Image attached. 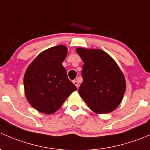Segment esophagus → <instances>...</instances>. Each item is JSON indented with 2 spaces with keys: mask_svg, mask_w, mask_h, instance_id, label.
<instances>
[{
  "mask_svg": "<svg viewBox=\"0 0 150 150\" xmlns=\"http://www.w3.org/2000/svg\"><path fill=\"white\" fill-rule=\"evenodd\" d=\"M72 83H73L75 85V86H76V87L77 88H78V86H79V84H78V82L77 81H75V80H74L73 81H72Z\"/></svg>",
  "mask_w": 150,
  "mask_h": 150,
  "instance_id": "esophagus-1",
  "label": "esophagus"
}]
</instances>
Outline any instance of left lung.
<instances>
[{"instance_id": "8db88e82", "label": "left lung", "mask_w": 150, "mask_h": 150, "mask_svg": "<svg viewBox=\"0 0 150 150\" xmlns=\"http://www.w3.org/2000/svg\"><path fill=\"white\" fill-rule=\"evenodd\" d=\"M77 53L83 65V82L78 89L80 96L97 114L115 110L125 91V80L115 60L100 49L78 48Z\"/></svg>"}]
</instances>
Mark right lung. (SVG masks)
<instances>
[{
	"label": "right lung",
	"instance_id": "right-lung-1",
	"mask_svg": "<svg viewBox=\"0 0 150 150\" xmlns=\"http://www.w3.org/2000/svg\"><path fill=\"white\" fill-rule=\"evenodd\" d=\"M67 54L66 46L51 47L40 53L25 72V96L30 105L40 112L54 113L77 90L62 66Z\"/></svg>",
	"mask_w": 150,
	"mask_h": 150
}]
</instances>
